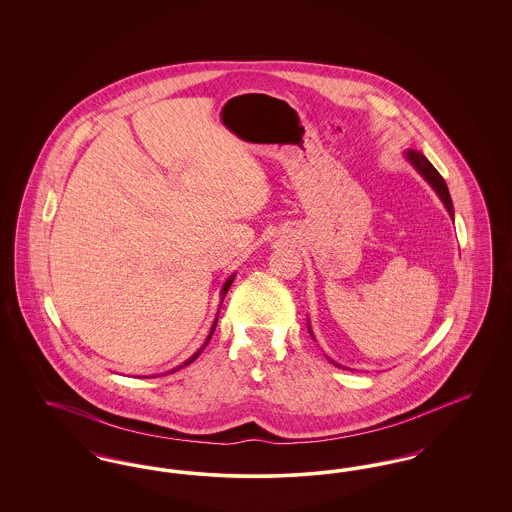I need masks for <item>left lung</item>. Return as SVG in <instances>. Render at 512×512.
Wrapping results in <instances>:
<instances>
[{"mask_svg":"<svg viewBox=\"0 0 512 512\" xmlns=\"http://www.w3.org/2000/svg\"><path fill=\"white\" fill-rule=\"evenodd\" d=\"M405 157H407V161L413 165L414 169L424 176V180L434 188V192L439 195V199L443 201V205H445L447 213H449V215H451V219H453V201H451V195H449V190H447V184H445V180L441 178V174L434 169V165H432V163H430V161H428L420 151L409 149V151L405 153ZM309 334L313 336L311 326H309ZM330 363H334V361H330ZM334 365H336V363H334Z\"/></svg>","mask_w":512,"mask_h":512,"instance_id":"1","label":"left lung"}]
</instances>
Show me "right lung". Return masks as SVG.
<instances>
[{
    "instance_id": "right-lung-1",
    "label": "right lung",
    "mask_w": 512,
    "mask_h": 512,
    "mask_svg": "<svg viewBox=\"0 0 512 512\" xmlns=\"http://www.w3.org/2000/svg\"><path fill=\"white\" fill-rule=\"evenodd\" d=\"M234 276H236V274H232V276H230V278H228V280H226V282H224V286H222V292H220V295H222V299H224V295H226V292H228V290H230V286H232V282H234ZM217 320H219V317L215 318V322H213V326H211V332H209V336H207V340H205V343H203V347H201V349H197V351H195L194 355H192V357H190V359H188V361H186V363H182V365L178 366V368H182V366H188V365H190V363H194L195 359H197V357H199V355H201V351H203V349H205V345H207V343H209V340H211V336H213V332H215V326H217ZM178 368H174V370H178ZM174 370H171V372H174Z\"/></svg>"
}]
</instances>
